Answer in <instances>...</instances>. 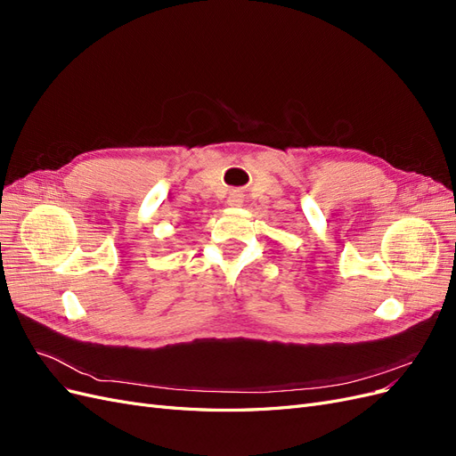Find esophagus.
Here are the masks:
<instances>
[{
	"mask_svg": "<svg viewBox=\"0 0 456 456\" xmlns=\"http://www.w3.org/2000/svg\"><path fill=\"white\" fill-rule=\"evenodd\" d=\"M230 207H233V209H236V207H241L243 205V196L240 194V191H232V194L228 196V201H226Z\"/></svg>",
	"mask_w": 456,
	"mask_h": 456,
	"instance_id": "1",
	"label": "esophagus"
}]
</instances>
